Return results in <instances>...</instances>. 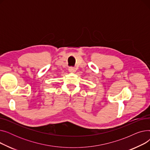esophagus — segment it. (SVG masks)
<instances>
[{
	"instance_id": "1",
	"label": "esophagus",
	"mask_w": 150,
	"mask_h": 150,
	"mask_svg": "<svg viewBox=\"0 0 150 150\" xmlns=\"http://www.w3.org/2000/svg\"><path fill=\"white\" fill-rule=\"evenodd\" d=\"M69 71L70 72L74 73V72H75L76 69H75V68L74 67H70L69 68Z\"/></svg>"
}]
</instances>
